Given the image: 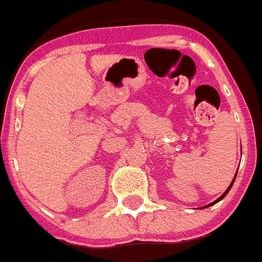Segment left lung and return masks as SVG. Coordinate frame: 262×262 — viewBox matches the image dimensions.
Instances as JSON below:
<instances>
[{
	"instance_id": "left-lung-1",
	"label": "left lung",
	"mask_w": 262,
	"mask_h": 262,
	"mask_svg": "<svg viewBox=\"0 0 262 262\" xmlns=\"http://www.w3.org/2000/svg\"><path fill=\"white\" fill-rule=\"evenodd\" d=\"M237 172H238V169H237ZM235 177H237V173H235L234 178H233V180H232V182H230V185H229V186H228V188H227V190H225V192H224V193H223V195H222V196H220V198H218V199H216V200H215V201H213V203H210V204H209V205H206V206H203V209H205V208H209V206L214 205V204L219 203V201H220V200H223V199H224V198H225V195H227V193H228V192H229V191H230V188H232L233 183H234V181H235Z\"/></svg>"
}]
</instances>
